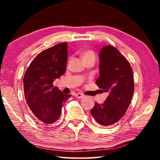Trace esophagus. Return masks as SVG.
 Masks as SVG:
<instances>
[{"label": "esophagus", "mask_w": 160, "mask_h": 160, "mask_svg": "<svg viewBox=\"0 0 160 160\" xmlns=\"http://www.w3.org/2000/svg\"><path fill=\"white\" fill-rule=\"evenodd\" d=\"M75 96L77 97V98H78V99H81V98H82V97H84V94H82V93H80V92H78V93H76V94H75Z\"/></svg>", "instance_id": "esophagus-1"}]
</instances>
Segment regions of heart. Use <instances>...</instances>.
Segmentation results:
<instances>
[{
    "mask_svg": "<svg viewBox=\"0 0 160 160\" xmlns=\"http://www.w3.org/2000/svg\"><path fill=\"white\" fill-rule=\"evenodd\" d=\"M82 60H86V59L94 58L95 59V53L92 51H85L82 53Z\"/></svg>",
    "mask_w": 160,
    "mask_h": 160,
    "instance_id": "heart-1",
    "label": "heart"
}]
</instances>
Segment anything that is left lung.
<instances>
[{"mask_svg": "<svg viewBox=\"0 0 160 160\" xmlns=\"http://www.w3.org/2000/svg\"><path fill=\"white\" fill-rule=\"evenodd\" d=\"M99 60L96 84L108 97L103 104L95 103L90 112L97 123L107 126L118 122L128 109L134 92L133 77L131 65L115 47H103Z\"/></svg>", "mask_w": 160, "mask_h": 160, "instance_id": "8db88e82", "label": "left lung"}]
</instances>
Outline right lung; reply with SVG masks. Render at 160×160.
<instances>
[{
	"label": "right lung",
	"mask_w": 160,
	"mask_h": 160,
	"mask_svg": "<svg viewBox=\"0 0 160 160\" xmlns=\"http://www.w3.org/2000/svg\"><path fill=\"white\" fill-rule=\"evenodd\" d=\"M68 46L56 44L38 54L27 69L23 79L26 102L36 118L46 124L58 120L63 103L70 97L53 82L66 70Z\"/></svg>",
	"instance_id": "1"
}]
</instances>
